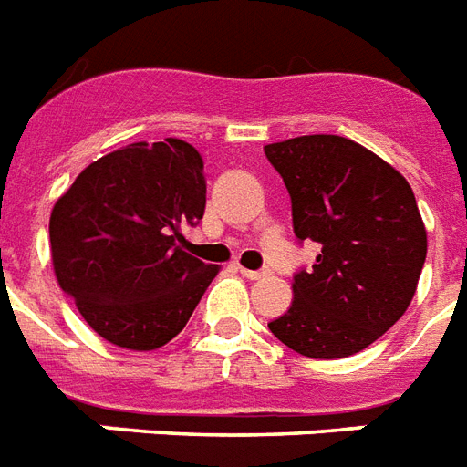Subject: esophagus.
Listing matches in <instances>:
<instances>
[{"mask_svg":"<svg viewBox=\"0 0 467 467\" xmlns=\"http://www.w3.org/2000/svg\"><path fill=\"white\" fill-rule=\"evenodd\" d=\"M241 275H244V277H248V279H260V277H265V275H267V270H248V267H241Z\"/></svg>","mask_w":467,"mask_h":467,"instance_id":"esophagus-1","label":"esophagus"}]
</instances>
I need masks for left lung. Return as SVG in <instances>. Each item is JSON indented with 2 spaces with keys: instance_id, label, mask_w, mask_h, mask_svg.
Listing matches in <instances>:
<instances>
[{
  "instance_id": "obj_1",
  "label": "left lung",
  "mask_w": 467,
  "mask_h": 467,
  "mask_svg": "<svg viewBox=\"0 0 467 467\" xmlns=\"http://www.w3.org/2000/svg\"><path fill=\"white\" fill-rule=\"evenodd\" d=\"M292 197L294 234L320 245L294 275V301L267 323L289 349L342 359L381 337L408 311L427 257L415 192L398 171L337 134L265 147Z\"/></svg>"
}]
</instances>
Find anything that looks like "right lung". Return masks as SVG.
Listing matches in <instances>:
<instances>
[{"label":"right lung","mask_w":467,"mask_h":467,"mask_svg":"<svg viewBox=\"0 0 467 467\" xmlns=\"http://www.w3.org/2000/svg\"><path fill=\"white\" fill-rule=\"evenodd\" d=\"M207 204L202 156L137 141L86 166L50 214L62 292L103 339L156 349L181 333L219 267L181 251Z\"/></svg>","instance_id":"right-lung-1"}]
</instances>
